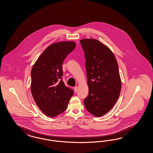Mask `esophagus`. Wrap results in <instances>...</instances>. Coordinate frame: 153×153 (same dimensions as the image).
<instances>
[{
    "mask_svg": "<svg viewBox=\"0 0 153 153\" xmlns=\"http://www.w3.org/2000/svg\"><path fill=\"white\" fill-rule=\"evenodd\" d=\"M77 88H78L77 86H75V87H74V92H76L77 91Z\"/></svg>",
    "mask_w": 153,
    "mask_h": 153,
    "instance_id": "obj_1",
    "label": "esophagus"
}]
</instances>
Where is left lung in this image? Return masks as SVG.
Listing matches in <instances>:
<instances>
[{
    "label": "left lung",
    "mask_w": 153,
    "mask_h": 153,
    "mask_svg": "<svg viewBox=\"0 0 153 153\" xmlns=\"http://www.w3.org/2000/svg\"><path fill=\"white\" fill-rule=\"evenodd\" d=\"M88 95L85 106L93 115L100 117L110 111L119 97L121 88L118 64L108 46L95 39H82Z\"/></svg>",
    "instance_id": "obj_1"
}]
</instances>
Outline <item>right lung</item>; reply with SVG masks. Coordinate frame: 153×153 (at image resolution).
Here are the masks:
<instances>
[{
  "mask_svg": "<svg viewBox=\"0 0 153 153\" xmlns=\"http://www.w3.org/2000/svg\"><path fill=\"white\" fill-rule=\"evenodd\" d=\"M76 47L74 41L51 45L40 55L31 71L30 90L38 107L53 117L67 108L74 91L62 80V64Z\"/></svg>",
  "mask_w": 153,
  "mask_h": 153,
  "instance_id": "obj_1",
  "label": "right lung"
}]
</instances>
